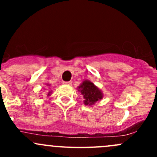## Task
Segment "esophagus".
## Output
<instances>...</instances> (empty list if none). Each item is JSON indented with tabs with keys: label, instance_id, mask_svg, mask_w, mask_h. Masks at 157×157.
Wrapping results in <instances>:
<instances>
[{
	"label": "esophagus",
	"instance_id": "obj_1",
	"mask_svg": "<svg viewBox=\"0 0 157 157\" xmlns=\"http://www.w3.org/2000/svg\"><path fill=\"white\" fill-rule=\"evenodd\" d=\"M63 83L64 84H66V85H71L72 84V83H71V81H67V82H63Z\"/></svg>",
	"mask_w": 157,
	"mask_h": 157
}]
</instances>
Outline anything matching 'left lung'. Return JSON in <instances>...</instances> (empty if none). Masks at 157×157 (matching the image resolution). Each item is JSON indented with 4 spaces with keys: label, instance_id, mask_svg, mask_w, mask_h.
Masks as SVG:
<instances>
[{
    "label": "left lung",
    "instance_id": "left-lung-1",
    "mask_svg": "<svg viewBox=\"0 0 157 157\" xmlns=\"http://www.w3.org/2000/svg\"><path fill=\"white\" fill-rule=\"evenodd\" d=\"M77 90L81 93L84 98V104L86 105H94L96 102L102 99L103 94L94 83L90 80H84L77 88Z\"/></svg>",
    "mask_w": 157,
    "mask_h": 157
}]
</instances>
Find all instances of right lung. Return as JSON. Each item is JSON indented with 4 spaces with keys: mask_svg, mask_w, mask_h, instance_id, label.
<instances>
[{
    "mask_svg": "<svg viewBox=\"0 0 157 157\" xmlns=\"http://www.w3.org/2000/svg\"><path fill=\"white\" fill-rule=\"evenodd\" d=\"M46 86H50V84H48V83H47ZM51 93H52V91H50V90H47V92H46V95H47V96H50Z\"/></svg>",
    "mask_w": 157,
    "mask_h": 157,
    "instance_id": "add662e5",
    "label": "right lung"
}]
</instances>
